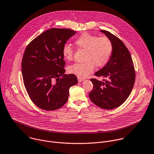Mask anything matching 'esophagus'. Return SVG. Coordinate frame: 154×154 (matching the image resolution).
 <instances>
[{"instance_id": "34e87169", "label": "esophagus", "mask_w": 154, "mask_h": 154, "mask_svg": "<svg viewBox=\"0 0 154 154\" xmlns=\"http://www.w3.org/2000/svg\"><path fill=\"white\" fill-rule=\"evenodd\" d=\"M78 82H81L82 81H83L84 80V79H82V78H78Z\"/></svg>"}]
</instances>
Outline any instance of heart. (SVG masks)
Listing matches in <instances>:
<instances>
[{
	"label": "heart",
	"mask_w": 154,
	"mask_h": 154,
	"mask_svg": "<svg viewBox=\"0 0 154 154\" xmlns=\"http://www.w3.org/2000/svg\"><path fill=\"white\" fill-rule=\"evenodd\" d=\"M76 46L85 50L84 63H75L69 67V72L80 78H85L98 67L104 66L108 62L112 52L110 40L106 37L98 38L88 33L81 35L75 41ZM63 57L70 60L73 58V50L69 44H65L63 48Z\"/></svg>",
	"instance_id": "1"
}]
</instances>
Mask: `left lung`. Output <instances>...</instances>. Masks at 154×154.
Returning a JSON list of instances; mask_svg holds the SVG:
<instances>
[{
  "instance_id": "obj_1",
  "label": "left lung",
  "mask_w": 154,
  "mask_h": 154,
  "mask_svg": "<svg viewBox=\"0 0 154 154\" xmlns=\"http://www.w3.org/2000/svg\"><path fill=\"white\" fill-rule=\"evenodd\" d=\"M100 32L110 40L112 52L106 66L95 73L105 79H91L94 88L89 98L97 106L110 110L120 106L129 97L134 87L135 73L131 55L125 44L106 30Z\"/></svg>"
}]
</instances>
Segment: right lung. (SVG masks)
Listing matches in <instances>:
<instances>
[{
  "label": "right lung",
  "instance_id": "right-lung-1",
  "mask_svg": "<svg viewBox=\"0 0 154 154\" xmlns=\"http://www.w3.org/2000/svg\"><path fill=\"white\" fill-rule=\"evenodd\" d=\"M76 34L70 29H48L26 47L22 60V73L27 93L34 104L45 110L63 107L70 88L78 83L73 74H65L62 50Z\"/></svg>",
  "mask_w": 154,
  "mask_h": 154
}]
</instances>
